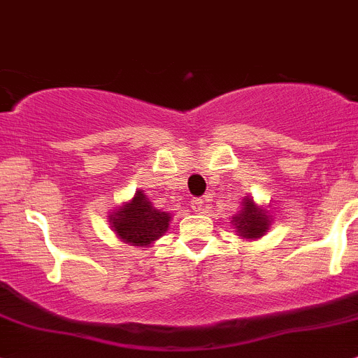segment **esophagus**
Segmentation results:
<instances>
[{
  "instance_id": "obj_1",
  "label": "esophagus",
  "mask_w": 358,
  "mask_h": 358,
  "mask_svg": "<svg viewBox=\"0 0 358 358\" xmlns=\"http://www.w3.org/2000/svg\"><path fill=\"white\" fill-rule=\"evenodd\" d=\"M190 206H192V209L201 213L202 208H204V199H202V197H194V199L190 201Z\"/></svg>"
}]
</instances>
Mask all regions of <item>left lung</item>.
Listing matches in <instances>:
<instances>
[{
	"mask_svg": "<svg viewBox=\"0 0 358 358\" xmlns=\"http://www.w3.org/2000/svg\"><path fill=\"white\" fill-rule=\"evenodd\" d=\"M234 223L239 232V236L248 237V239H256V237L263 236L268 229V216L265 211L256 208L255 202L251 199L244 201V209L237 216H234Z\"/></svg>",
	"mask_w": 358,
	"mask_h": 358,
	"instance_id": "1",
	"label": "left lung"
}]
</instances>
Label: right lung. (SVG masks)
Returning <instances> with one entry per match:
<instances>
[{"label": "right lung", "instance_id": "right-lung-1", "mask_svg": "<svg viewBox=\"0 0 358 358\" xmlns=\"http://www.w3.org/2000/svg\"><path fill=\"white\" fill-rule=\"evenodd\" d=\"M169 218L168 213L157 211L145 194L138 190L131 202L110 216V227L124 243L147 246L168 230Z\"/></svg>", "mask_w": 358, "mask_h": 358}]
</instances>
